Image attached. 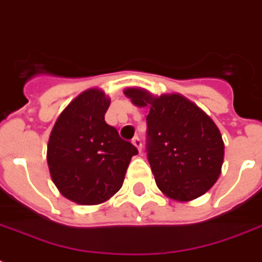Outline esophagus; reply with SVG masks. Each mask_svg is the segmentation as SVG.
Returning <instances> with one entry per match:
<instances>
[{
	"label": "esophagus",
	"instance_id": "obj_1",
	"mask_svg": "<svg viewBox=\"0 0 262 262\" xmlns=\"http://www.w3.org/2000/svg\"><path fill=\"white\" fill-rule=\"evenodd\" d=\"M132 143H133V145H135V147L137 148L140 152H141V147H143V143H141V140H140L139 137H135V139L132 140Z\"/></svg>",
	"mask_w": 262,
	"mask_h": 262
}]
</instances>
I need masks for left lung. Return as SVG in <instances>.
Instances as JSON below:
<instances>
[{"label": "left lung", "mask_w": 262, "mask_h": 262, "mask_svg": "<svg viewBox=\"0 0 262 262\" xmlns=\"http://www.w3.org/2000/svg\"><path fill=\"white\" fill-rule=\"evenodd\" d=\"M123 94L135 106L149 108L147 155L162 193L179 203L205 194L224 159L223 139L211 117L181 94L156 96L139 87Z\"/></svg>", "instance_id": "1"}]
</instances>
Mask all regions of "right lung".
<instances>
[{
    "label": "right lung",
    "instance_id": "1",
    "mask_svg": "<svg viewBox=\"0 0 262 262\" xmlns=\"http://www.w3.org/2000/svg\"><path fill=\"white\" fill-rule=\"evenodd\" d=\"M110 98L90 88L68 104L51 129L47 164L59 193L79 205H99L122 187L137 148L107 125Z\"/></svg>",
    "mask_w": 262,
    "mask_h": 262
}]
</instances>
